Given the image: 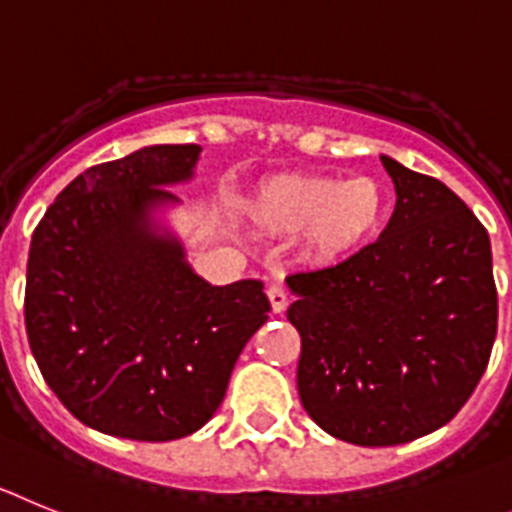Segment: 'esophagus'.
I'll return each mask as SVG.
<instances>
[{
	"label": "esophagus",
	"mask_w": 512,
	"mask_h": 512,
	"mask_svg": "<svg viewBox=\"0 0 512 512\" xmlns=\"http://www.w3.org/2000/svg\"><path fill=\"white\" fill-rule=\"evenodd\" d=\"M268 301H270V309H273V314H281V311H286V306H288L286 288L270 286L268 288Z\"/></svg>",
	"instance_id": "esophagus-1"
}]
</instances>
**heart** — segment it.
<instances>
[{"label":"heart","instance_id":"b5f03b06","mask_svg":"<svg viewBox=\"0 0 512 512\" xmlns=\"http://www.w3.org/2000/svg\"><path fill=\"white\" fill-rule=\"evenodd\" d=\"M247 224L260 237L299 234L301 255L332 265L366 247L386 216V190L376 177L283 172L265 177L244 201Z\"/></svg>","mask_w":512,"mask_h":512}]
</instances>
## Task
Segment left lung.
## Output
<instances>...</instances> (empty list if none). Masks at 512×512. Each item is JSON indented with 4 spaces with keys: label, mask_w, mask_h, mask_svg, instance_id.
<instances>
[{
    "label": "left lung",
    "mask_w": 512,
    "mask_h": 512,
    "mask_svg": "<svg viewBox=\"0 0 512 512\" xmlns=\"http://www.w3.org/2000/svg\"><path fill=\"white\" fill-rule=\"evenodd\" d=\"M397 206L381 237L332 268L288 275L306 415L355 446L443 428L497 335L490 234L435 177L381 154Z\"/></svg>",
    "instance_id": "obj_1"
}]
</instances>
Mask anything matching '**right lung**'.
<instances>
[{
  "label": "right lung",
  "mask_w": 512,
  "mask_h": 512,
  "mask_svg": "<svg viewBox=\"0 0 512 512\" xmlns=\"http://www.w3.org/2000/svg\"><path fill=\"white\" fill-rule=\"evenodd\" d=\"M198 144H154L66 185L33 231L25 327L43 379L87 428L175 441L224 402L268 319L262 281L211 286L167 221Z\"/></svg>",
  "instance_id": "1"
}]
</instances>
